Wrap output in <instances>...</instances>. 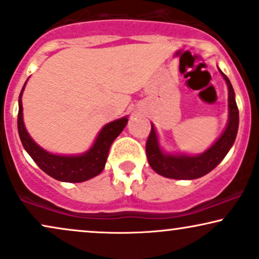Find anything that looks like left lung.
I'll return each instance as SVG.
<instances>
[{
  "label": "left lung",
  "instance_id": "obj_1",
  "mask_svg": "<svg viewBox=\"0 0 259 259\" xmlns=\"http://www.w3.org/2000/svg\"><path fill=\"white\" fill-rule=\"evenodd\" d=\"M223 78L228 84L229 90V120L221 138L208 148L205 153L195 157L189 155H169L161 152L158 143L154 127L152 125L151 133L146 142V154L148 163L155 172L159 175L175 180H194L206 175L219 165L229 152L235 141L239 127V110L234 98V89L228 77L223 72Z\"/></svg>",
  "mask_w": 259,
  "mask_h": 259
}]
</instances>
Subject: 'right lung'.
Masks as SVG:
<instances>
[{"label": "right lung", "mask_w": 259, "mask_h": 259, "mask_svg": "<svg viewBox=\"0 0 259 259\" xmlns=\"http://www.w3.org/2000/svg\"><path fill=\"white\" fill-rule=\"evenodd\" d=\"M24 88L25 84L19 95L18 132H19L25 151L38 165L39 169H42L47 175L53 179L62 181V182H84V181L98 176L104 170L112 142L123 132L127 123V118H120V119L112 121L102 127L94 146L83 155L66 157V155L51 154L40 148L38 145H36L25 129L23 121V105H21V95H23Z\"/></svg>", "instance_id": "right-lung-1"}]
</instances>
